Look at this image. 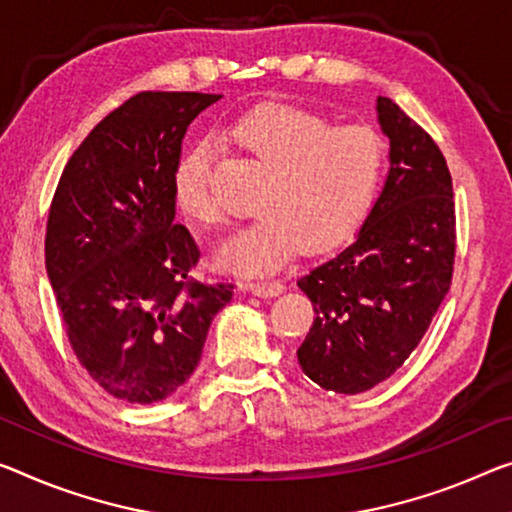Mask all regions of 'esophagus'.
<instances>
[{
	"mask_svg": "<svg viewBox=\"0 0 512 512\" xmlns=\"http://www.w3.org/2000/svg\"><path fill=\"white\" fill-rule=\"evenodd\" d=\"M245 288L258 297H277L283 293L281 281H249L245 283Z\"/></svg>",
	"mask_w": 512,
	"mask_h": 512,
	"instance_id": "obj_1",
	"label": "esophagus"
}]
</instances>
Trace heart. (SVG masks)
Returning <instances> with one entry per match:
<instances>
[{
	"label": "heart",
	"instance_id": "b5f03b06",
	"mask_svg": "<svg viewBox=\"0 0 512 512\" xmlns=\"http://www.w3.org/2000/svg\"><path fill=\"white\" fill-rule=\"evenodd\" d=\"M229 137L267 176L256 199L261 215L215 251L224 270L272 272L302 245L309 251L338 247L371 215L387 169V148L371 128H336L306 109L265 105L235 121ZM174 196L178 210L196 224L215 226L222 219L203 148L178 160Z\"/></svg>",
	"mask_w": 512,
	"mask_h": 512
}]
</instances>
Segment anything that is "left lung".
I'll use <instances>...</instances> for the list:
<instances>
[{"mask_svg":"<svg viewBox=\"0 0 512 512\" xmlns=\"http://www.w3.org/2000/svg\"><path fill=\"white\" fill-rule=\"evenodd\" d=\"M389 174L355 242L297 281L316 318L302 371L334 393H361L405 364L451 288L455 203L446 160L396 102L377 98Z\"/></svg>","mask_w":512,"mask_h":512,"instance_id":"8db88e82","label":"left lung"}]
</instances>
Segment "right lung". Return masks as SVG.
Listing matches in <instances>:
<instances>
[{"instance_id":"obj_1","label":"right lung","mask_w":512,"mask_h":512,"mask_svg":"<svg viewBox=\"0 0 512 512\" xmlns=\"http://www.w3.org/2000/svg\"><path fill=\"white\" fill-rule=\"evenodd\" d=\"M219 98L137 93L89 132L54 192L47 279L80 364L125 403L183 387L233 297V283L190 277L199 247L176 224L174 196L187 125Z\"/></svg>"}]
</instances>
